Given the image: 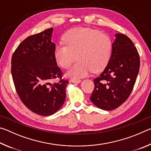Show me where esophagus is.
<instances>
[{
  "mask_svg": "<svg viewBox=\"0 0 151 151\" xmlns=\"http://www.w3.org/2000/svg\"><path fill=\"white\" fill-rule=\"evenodd\" d=\"M71 82H73V83H80L81 82V80H80V79H71L70 80Z\"/></svg>",
  "mask_w": 151,
  "mask_h": 151,
  "instance_id": "obj_1",
  "label": "esophagus"
}]
</instances>
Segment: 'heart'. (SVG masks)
Masks as SVG:
<instances>
[{
    "instance_id": "1",
    "label": "heart",
    "mask_w": 151,
    "mask_h": 151,
    "mask_svg": "<svg viewBox=\"0 0 151 151\" xmlns=\"http://www.w3.org/2000/svg\"><path fill=\"white\" fill-rule=\"evenodd\" d=\"M63 44L56 46L55 59L64 69L68 68L75 60L78 62L68 71L73 78L85 77L91 71L103 70L111 58L112 43L108 35L87 28H75L63 37Z\"/></svg>"
}]
</instances>
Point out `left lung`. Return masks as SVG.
<instances>
[{
  "label": "left lung",
  "instance_id": "obj_1",
  "mask_svg": "<svg viewBox=\"0 0 151 151\" xmlns=\"http://www.w3.org/2000/svg\"><path fill=\"white\" fill-rule=\"evenodd\" d=\"M108 65L94 79L91 100L99 109L114 110L127 100L133 89L140 67V57L127 36L115 35Z\"/></svg>",
  "mask_w": 151,
  "mask_h": 151
}]
</instances>
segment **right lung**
Masks as SVG:
<instances>
[{
    "instance_id": "add662e5",
    "label": "right lung",
    "mask_w": 151,
    "mask_h": 151,
    "mask_svg": "<svg viewBox=\"0 0 151 151\" xmlns=\"http://www.w3.org/2000/svg\"><path fill=\"white\" fill-rule=\"evenodd\" d=\"M53 29L28 37L12 56V80L19 98L25 106L41 116L54 114L64 103L68 80L55 59V43L51 42ZM60 78L50 84L52 79Z\"/></svg>"
}]
</instances>
